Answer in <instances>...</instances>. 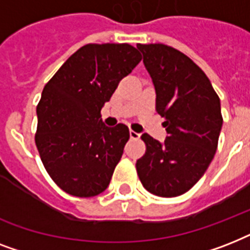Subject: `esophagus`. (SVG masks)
Listing matches in <instances>:
<instances>
[{
	"instance_id": "obj_1",
	"label": "esophagus",
	"mask_w": 250,
	"mask_h": 250,
	"mask_svg": "<svg viewBox=\"0 0 250 250\" xmlns=\"http://www.w3.org/2000/svg\"><path fill=\"white\" fill-rule=\"evenodd\" d=\"M140 133L139 132H135V131H132V129H131V131H129V137H131V139H133V140H137V139H140Z\"/></svg>"
}]
</instances>
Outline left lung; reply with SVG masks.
Wrapping results in <instances>:
<instances>
[{"label":"left lung","mask_w":250,"mask_h":250,"mask_svg":"<svg viewBox=\"0 0 250 250\" xmlns=\"http://www.w3.org/2000/svg\"><path fill=\"white\" fill-rule=\"evenodd\" d=\"M156 88V110L167 135L160 143L144 133L146 152L136 162L148 192L176 197L189 190L217 152L223 118L221 101L205 72L186 54L164 44H139Z\"/></svg>","instance_id":"left-lung-1"}]
</instances>
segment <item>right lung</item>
Instances as JSON below:
<instances>
[{
  "label": "right lung",
  "instance_id": "add662e5",
  "mask_svg": "<svg viewBox=\"0 0 250 250\" xmlns=\"http://www.w3.org/2000/svg\"><path fill=\"white\" fill-rule=\"evenodd\" d=\"M141 61L129 44H86L44 86L37 105V150L66 193L93 197L107 188L121 161L128 127H106L101 109Z\"/></svg>",
  "mask_w": 250,
  "mask_h": 250
}]
</instances>
